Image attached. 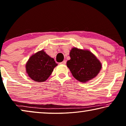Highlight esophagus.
<instances>
[{
    "instance_id": "esophagus-1",
    "label": "esophagus",
    "mask_w": 126,
    "mask_h": 126,
    "mask_svg": "<svg viewBox=\"0 0 126 126\" xmlns=\"http://www.w3.org/2000/svg\"><path fill=\"white\" fill-rule=\"evenodd\" d=\"M60 64H66V61H63L62 62L60 63Z\"/></svg>"
}]
</instances>
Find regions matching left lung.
<instances>
[{
  "label": "left lung",
  "instance_id": "1",
  "mask_svg": "<svg viewBox=\"0 0 126 126\" xmlns=\"http://www.w3.org/2000/svg\"><path fill=\"white\" fill-rule=\"evenodd\" d=\"M71 59L67 65L73 76L79 81L86 82L99 74L102 65L93 54L87 50L72 48L69 52Z\"/></svg>",
  "mask_w": 126,
  "mask_h": 126
}]
</instances>
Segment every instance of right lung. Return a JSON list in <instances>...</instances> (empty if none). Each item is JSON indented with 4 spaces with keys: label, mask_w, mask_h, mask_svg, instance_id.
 Returning a JSON list of instances; mask_svg holds the SVG:
<instances>
[{
    "label": "right lung",
    "mask_w": 126,
    "mask_h": 126,
    "mask_svg": "<svg viewBox=\"0 0 126 126\" xmlns=\"http://www.w3.org/2000/svg\"><path fill=\"white\" fill-rule=\"evenodd\" d=\"M58 64L44 50L31 56L26 64V71L31 79L36 82H44L47 79Z\"/></svg>",
    "instance_id": "right-lung-1"
}]
</instances>
